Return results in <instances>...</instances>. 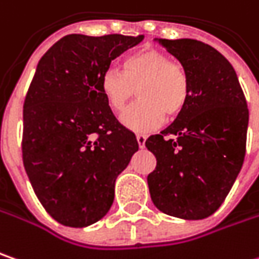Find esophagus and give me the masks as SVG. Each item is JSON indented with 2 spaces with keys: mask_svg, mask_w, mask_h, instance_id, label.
<instances>
[{
  "mask_svg": "<svg viewBox=\"0 0 259 259\" xmlns=\"http://www.w3.org/2000/svg\"><path fill=\"white\" fill-rule=\"evenodd\" d=\"M146 140H147V137L143 136V134H138V136H137V143H138L140 149H144V146H146Z\"/></svg>",
  "mask_w": 259,
  "mask_h": 259,
  "instance_id": "obj_1",
  "label": "esophagus"
}]
</instances>
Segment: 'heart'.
I'll return each instance as SVG.
<instances>
[{
	"instance_id": "b5f03b06",
	"label": "heart",
	"mask_w": 259,
	"mask_h": 259,
	"mask_svg": "<svg viewBox=\"0 0 259 259\" xmlns=\"http://www.w3.org/2000/svg\"><path fill=\"white\" fill-rule=\"evenodd\" d=\"M99 90L113 112H121L138 95V103L121 115L126 130L146 134L159 128L166 115L179 116L191 96L187 70L172 57L154 48H146L126 57L122 72L108 68L100 75Z\"/></svg>"
}]
</instances>
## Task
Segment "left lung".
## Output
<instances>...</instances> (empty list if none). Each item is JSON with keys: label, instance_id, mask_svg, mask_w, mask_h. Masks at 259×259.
Wrapping results in <instances>:
<instances>
[{"label": "left lung", "instance_id": "obj_1", "mask_svg": "<svg viewBox=\"0 0 259 259\" xmlns=\"http://www.w3.org/2000/svg\"><path fill=\"white\" fill-rule=\"evenodd\" d=\"M187 70V108L146 147L156 156L147 176L151 200L164 214L201 220L223 204L239 175L249 112L232 64L194 39H154Z\"/></svg>", "mask_w": 259, "mask_h": 259}]
</instances>
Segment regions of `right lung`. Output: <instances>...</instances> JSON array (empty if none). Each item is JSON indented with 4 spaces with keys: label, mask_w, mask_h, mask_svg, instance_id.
Here are the masks:
<instances>
[{
    "label": "right lung",
    "mask_w": 259,
    "mask_h": 259,
    "mask_svg": "<svg viewBox=\"0 0 259 259\" xmlns=\"http://www.w3.org/2000/svg\"><path fill=\"white\" fill-rule=\"evenodd\" d=\"M143 39L67 34L37 62L23 106V163L39 201L64 226H90L106 215L115 181L138 150L99 80Z\"/></svg>",
    "instance_id": "obj_1"
}]
</instances>
